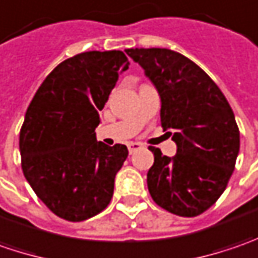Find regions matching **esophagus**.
Here are the masks:
<instances>
[{
	"label": "esophagus",
	"mask_w": 258,
	"mask_h": 258,
	"mask_svg": "<svg viewBox=\"0 0 258 258\" xmlns=\"http://www.w3.org/2000/svg\"><path fill=\"white\" fill-rule=\"evenodd\" d=\"M140 149H143V144L141 143H128L130 154H133L134 151L140 150Z\"/></svg>",
	"instance_id": "1"
}]
</instances>
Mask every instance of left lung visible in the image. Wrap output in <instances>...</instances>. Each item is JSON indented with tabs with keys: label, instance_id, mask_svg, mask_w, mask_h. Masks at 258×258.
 Here are the masks:
<instances>
[{
	"label": "left lung",
	"instance_id": "8db88e82",
	"mask_svg": "<svg viewBox=\"0 0 258 258\" xmlns=\"http://www.w3.org/2000/svg\"><path fill=\"white\" fill-rule=\"evenodd\" d=\"M160 99L163 130L177 146L173 157L149 147L153 201L179 217L211 208L228 185L240 151V130L227 98L196 63L169 49H128Z\"/></svg>",
	"mask_w": 258,
	"mask_h": 258
}]
</instances>
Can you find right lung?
<instances>
[{
	"instance_id": "obj_1",
	"label": "right lung",
	"mask_w": 258,
	"mask_h": 258,
	"mask_svg": "<svg viewBox=\"0 0 258 258\" xmlns=\"http://www.w3.org/2000/svg\"><path fill=\"white\" fill-rule=\"evenodd\" d=\"M121 50L85 51L63 60L40 85L20 130L24 177L60 218L81 222L111 202L124 144L96 141L99 111L128 69Z\"/></svg>"
}]
</instances>
